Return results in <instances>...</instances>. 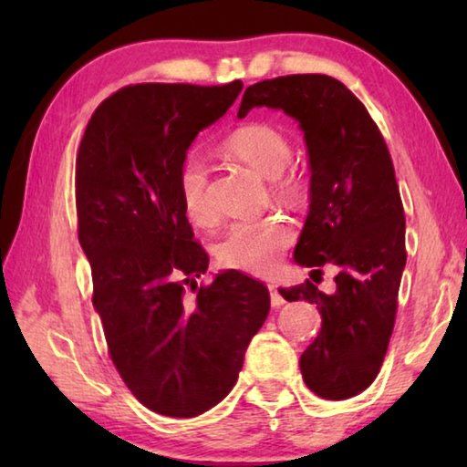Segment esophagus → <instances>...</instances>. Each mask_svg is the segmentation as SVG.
I'll return each mask as SVG.
<instances>
[{
  "label": "esophagus",
  "mask_w": 467,
  "mask_h": 467,
  "mask_svg": "<svg viewBox=\"0 0 467 467\" xmlns=\"http://www.w3.org/2000/svg\"><path fill=\"white\" fill-rule=\"evenodd\" d=\"M270 300H272V306H275V309H278V306H282L284 305V296L280 295V290H278V286H274V284H270Z\"/></svg>",
  "instance_id": "esophagus-1"
}]
</instances>
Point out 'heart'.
<instances>
[{"mask_svg":"<svg viewBox=\"0 0 467 467\" xmlns=\"http://www.w3.org/2000/svg\"><path fill=\"white\" fill-rule=\"evenodd\" d=\"M224 150L251 171L272 179L274 192L284 200H300L305 193V181L296 172H286L290 161V141L274 125L247 123L234 130L224 140ZM179 197L192 223L210 226L214 223V210L208 200L210 169L202 158L187 156L179 169ZM295 233L282 218L239 220L228 228L218 243V262L231 270L247 274H270L278 265L282 253L290 247Z\"/></svg>","mask_w":467,"mask_h":467,"instance_id":"heart-1","label":"heart"}]
</instances>
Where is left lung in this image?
Returning <instances> with one entry per match:
<instances>
[{"instance_id": "left-lung-1", "label": "left lung", "mask_w": 467, "mask_h": 467, "mask_svg": "<svg viewBox=\"0 0 467 467\" xmlns=\"http://www.w3.org/2000/svg\"><path fill=\"white\" fill-rule=\"evenodd\" d=\"M255 107L284 110L305 133L311 203L295 262L313 274L336 265V290L326 295L309 280L278 290L321 313V331L300 357L306 387L323 400H348L383 365L406 267L404 205L389 150L365 105L331 76L253 84L239 119Z\"/></svg>"}]
</instances>
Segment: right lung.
Instances as JSON below:
<instances>
[{
	"label": "right lung",
	"mask_w": 467,
	"mask_h": 467,
	"mask_svg": "<svg viewBox=\"0 0 467 467\" xmlns=\"http://www.w3.org/2000/svg\"><path fill=\"white\" fill-rule=\"evenodd\" d=\"M241 90V80L125 86L94 110L78 150V239L92 305L125 385L162 416L193 418L223 401L270 313L267 288L236 270L197 288L210 257L177 185L197 133Z\"/></svg>",
	"instance_id": "add662e5"
}]
</instances>
